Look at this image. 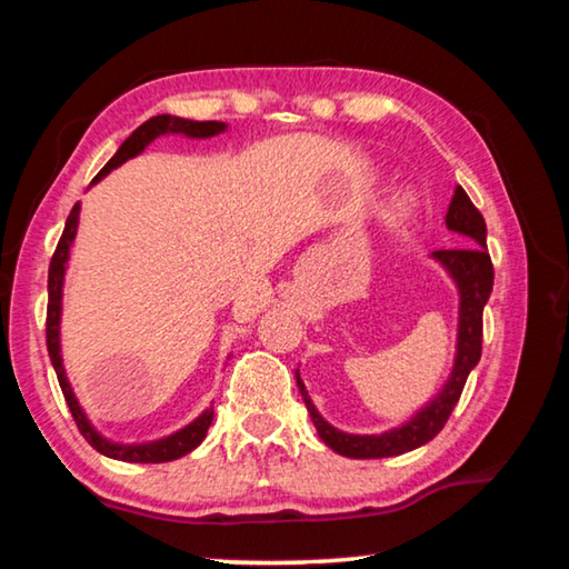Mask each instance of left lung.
Returning <instances> with one entry per match:
<instances>
[{"instance_id": "obj_1", "label": "left lung", "mask_w": 569, "mask_h": 569, "mask_svg": "<svg viewBox=\"0 0 569 569\" xmlns=\"http://www.w3.org/2000/svg\"><path fill=\"white\" fill-rule=\"evenodd\" d=\"M447 228L455 230L461 238V248L435 250L431 258L451 276L459 291V326H457V356L455 366L445 387L431 399L427 407H421L413 417L381 435H346V431L331 427L319 409L313 407L311 397L303 387L301 377L296 371L298 391L306 401V409L311 413V421L326 447H331L336 455L349 459H381L399 457L435 439L445 429L447 419L455 411L457 401L465 389L469 371L479 363L481 356V311L489 301L495 286L492 258L487 253V223L479 210L471 203L465 188L457 186L447 210Z\"/></svg>"}]
</instances>
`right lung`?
Returning <instances> with one entry per match:
<instances>
[{"mask_svg": "<svg viewBox=\"0 0 569 569\" xmlns=\"http://www.w3.org/2000/svg\"><path fill=\"white\" fill-rule=\"evenodd\" d=\"M226 122H196V120H186V118H176V114H156L148 122H142L138 130H134L128 140L122 142L120 150L110 158L108 166H104L98 176H94V182H100L110 170L120 168L124 160H130L134 156H140L152 140L160 138V134H186V138H213V134L223 132ZM77 226H80V203H74V208L67 216V223L62 230L60 243H57V250L50 261V276H47V293H50V301H47V351H50V359L54 366L57 381H60V389L64 393L67 407H70L77 429L80 435L88 439V445L92 449H98L100 455L110 457V459H120V461H134V465H160V461H172L186 457L188 451L196 449L200 441L206 439L210 421H213V407H208L196 421H190L188 427H182L176 435H170L166 439L158 441H146V445H118V441L104 439L98 429L92 427L90 419L84 417V411L77 401L74 391L67 381L64 366H62V346H60V319H62V286H64V271H67V258H70V246L77 236Z\"/></svg>", "mask_w": 569, "mask_h": 569, "instance_id": "right-lung-1", "label": "right lung"}]
</instances>
